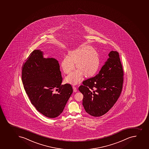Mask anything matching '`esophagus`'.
Returning a JSON list of instances; mask_svg holds the SVG:
<instances>
[{"label": "esophagus", "mask_w": 149, "mask_h": 149, "mask_svg": "<svg viewBox=\"0 0 149 149\" xmlns=\"http://www.w3.org/2000/svg\"><path fill=\"white\" fill-rule=\"evenodd\" d=\"M72 88L73 89V91L74 92H76L77 91V87H76L75 86H73Z\"/></svg>", "instance_id": "34e87169"}]
</instances>
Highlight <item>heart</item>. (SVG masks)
<instances>
[{
  "mask_svg": "<svg viewBox=\"0 0 149 149\" xmlns=\"http://www.w3.org/2000/svg\"><path fill=\"white\" fill-rule=\"evenodd\" d=\"M78 69L72 72L65 78L71 84H78L83 80L84 75L91 77L99 69L100 59L96 50L89 46H84L70 52L69 56H65L61 65L63 72L70 73L75 69V64Z\"/></svg>",
  "mask_w": 149,
  "mask_h": 149,
  "instance_id": "b5f03b06",
  "label": "heart"
}]
</instances>
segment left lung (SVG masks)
<instances>
[{
  "instance_id": "8db88e82",
  "label": "left lung",
  "mask_w": 149,
  "mask_h": 149,
  "mask_svg": "<svg viewBox=\"0 0 149 149\" xmlns=\"http://www.w3.org/2000/svg\"><path fill=\"white\" fill-rule=\"evenodd\" d=\"M109 58L99 73L83 81L79 90L83 94V105L87 113L99 117L112 108L122 91L123 70L116 51L109 53Z\"/></svg>"
}]
</instances>
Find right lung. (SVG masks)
Masks as SVG:
<instances>
[{
  "label": "right lung",
  "mask_w": 149,
  "mask_h": 149,
  "mask_svg": "<svg viewBox=\"0 0 149 149\" xmlns=\"http://www.w3.org/2000/svg\"><path fill=\"white\" fill-rule=\"evenodd\" d=\"M41 50L30 54L22 67L24 88L31 103L46 117L59 116L73 89L70 84L62 85L60 65L54 58H44Z\"/></svg>",
  "instance_id": "add662e5"
}]
</instances>
